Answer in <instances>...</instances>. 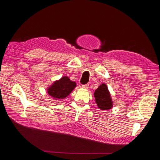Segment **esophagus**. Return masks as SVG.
I'll return each instance as SVG.
<instances>
[{
  "mask_svg": "<svg viewBox=\"0 0 160 160\" xmlns=\"http://www.w3.org/2000/svg\"><path fill=\"white\" fill-rule=\"evenodd\" d=\"M88 87H89V85H88V84H87V85H82V88H85V89H88Z\"/></svg>",
  "mask_w": 160,
  "mask_h": 160,
  "instance_id": "obj_1",
  "label": "esophagus"
}]
</instances>
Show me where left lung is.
I'll use <instances>...</instances> for the list:
<instances>
[{"instance_id": "8db88e82", "label": "left lung", "mask_w": 160, "mask_h": 160, "mask_svg": "<svg viewBox=\"0 0 160 160\" xmlns=\"http://www.w3.org/2000/svg\"><path fill=\"white\" fill-rule=\"evenodd\" d=\"M95 102L98 108L101 110L111 109L113 107V102L111 94L105 83H102L95 90L94 93Z\"/></svg>"}]
</instances>
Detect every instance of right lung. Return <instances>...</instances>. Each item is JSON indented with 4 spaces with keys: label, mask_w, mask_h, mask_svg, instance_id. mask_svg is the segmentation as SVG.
Instances as JSON below:
<instances>
[{
    "label": "right lung",
    "mask_w": 160,
    "mask_h": 160,
    "mask_svg": "<svg viewBox=\"0 0 160 160\" xmlns=\"http://www.w3.org/2000/svg\"><path fill=\"white\" fill-rule=\"evenodd\" d=\"M76 85V82L71 81L68 76H63L48 88V93L54 100H62L72 92Z\"/></svg>",
    "instance_id": "obj_1"
}]
</instances>
